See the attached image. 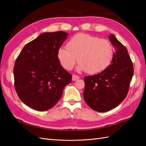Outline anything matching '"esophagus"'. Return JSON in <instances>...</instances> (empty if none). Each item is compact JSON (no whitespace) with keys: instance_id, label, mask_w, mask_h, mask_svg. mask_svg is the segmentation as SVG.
Segmentation results:
<instances>
[{"instance_id":"esophagus-1","label":"esophagus","mask_w":146,"mask_h":146,"mask_svg":"<svg viewBox=\"0 0 146 146\" xmlns=\"http://www.w3.org/2000/svg\"><path fill=\"white\" fill-rule=\"evenodd\" d=\"M79 78H80V77L78 75H73V76H72L73 81H76V80H78Z\"/></svg>"}]
</instances>
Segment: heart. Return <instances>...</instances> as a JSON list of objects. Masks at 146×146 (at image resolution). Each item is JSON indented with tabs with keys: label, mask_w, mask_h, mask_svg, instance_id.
Returning <instances> with one entry per match:
<instances>
[{
	"label": "heart",
	"mask_w": 146,
	"mask_h": 146,
	"mask_svg": "<svg viewBox=\"0 0 146 146\" xmlns=\"http://www.w3.org/2000/svg\"><path fill=\"white\" fill-rule=\"evenodd\" d=\"M58 56L64 69L71 70L78 58L79 70L95 74L109 66L113 59V49L107 39L80 33L68 42L66 48L59 49Z\"/></svg>",
	"instance_id": "1"
}]
</instances>
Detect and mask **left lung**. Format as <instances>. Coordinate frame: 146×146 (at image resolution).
Segmentation results:
<instances>
[{"label": "left lung", "instance_id": "8db88e82", "mask_svg": "<svg viewBox=\"0 0 146 146\" xmlns=\"http://www.w3.org/2000/svg\"><path fill=\"white\" fill-rule=\"evenodd\" d=\"M109 39L115 49L111 64L102 72L84 78L83 98L90 107L98 112L113 109L124 100L134 74L125 46L113 35Z\"/></svg>", "mask_w": 146, "mask_h": 146}]
</instances>
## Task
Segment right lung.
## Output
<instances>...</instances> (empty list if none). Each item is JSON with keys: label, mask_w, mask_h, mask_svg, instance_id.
Returning a JSON list of instances; mask_svg holds the SVG:
<instances>
[{"label": "right lung", "mask_w": 146, "mask_h": 146, "mask_svg": "<svg viewBox=\"0 0 146 146\" xmlns=\"http://www.w3.org/2000/svg\"><path fill=\"white\" fill-rule=\"evenodd\" d=\"M68 34L44 33L27 43L14 67V87L24 104L36 110L46 111L60 100L72 75L60 64L58 52Z\"/></svg>", "instance_id": "obj_1"}]
</instances>
